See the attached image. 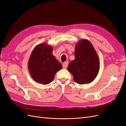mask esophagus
<instances>
[{
	"label": "esophagus",
	"instance_id": "1",
	"mask_svg": "<svg viewBox=\"0 0 126 126\" xmlns=\"http://www.w3.org/2000/svg\"><path fill=\"white\" fill-rule=\"evenodd\" d=\"M68 61H66V62H65L63 64V68H66L67 66H68Z\"/></svg>",
	"mask_w": 126,
	"mask_h": 126
}]
</instances>
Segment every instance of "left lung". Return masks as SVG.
<instances>
[{"instance_id":"8db88e82","label":"left lung","mask_w":126,"mask_h":126,"mask_svg":"<svg viewBox=\"0 0 126 126\" xmlns=\"http://www.w3.org/2000/svg\"><path fill=\"white\" fill-rule=\"evenodd\" d=\"M75 59L69 64L68 70L76 83L89 84L94 80L100 69V62L92 43L81 39L75 46Z\"/></svg>"}]
</instances>
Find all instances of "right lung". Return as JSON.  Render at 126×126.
Masks as SVG:
<instances>
[{
	"instance_id": "add662e5",
	"label": "right lung",
	"mask_w": 126,
	"mask_h": 126,
	"mask_svg": "<svg viewBox=\"0 0 126 126\" xmlns=\"http://www.w3.org/2000/svg\"><path fill=\"white\" fill-rule=\"evenodd\" d=\"M53 48L46 43H41L33 49L28 62L31 77L37 83L44 85L50 83L56 73L62 68L52 55Z\"/></svg>"
}]
</instances>
